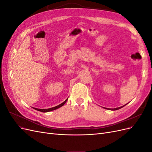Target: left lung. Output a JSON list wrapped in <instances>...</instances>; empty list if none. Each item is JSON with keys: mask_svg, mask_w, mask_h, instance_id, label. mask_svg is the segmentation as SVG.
I'll list each match as a JSON object with an SVG mask.
<instances>
[{"mask_svg": "<svg viewBox=\"0 0 152 152\" xmlns=\"http://www.w3.org/2000/svg\"><path fill=\"white\" fill-rule=\"evenodd\" d=\"M127 104H124V105H123V106H122V107H118V108H104V107H103V108H104V109H107V110H118V109H120V108H122V107H124V106H126Z\"/></svg>", "mask_w": 152, "mask_h": 152, "instance_id": "1", "label": "left lung"}]
</instances>
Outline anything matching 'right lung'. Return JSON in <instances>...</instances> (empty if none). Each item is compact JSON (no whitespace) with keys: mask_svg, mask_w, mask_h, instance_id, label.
Here are the masks:
<instances>
[{"mask_svg":"<svg viewBox=\"0 0 152 152\" xmlns=\"http://www.w3.org/2000/svg\"><path fill=\"white\" fill-rule=\"evenodd\" d=\"M68 98L65 101V102H63L62 103L59 104V105L56 106V107H53V108H48V109H39V108H34L35 110H37V111H39V112H44V113L45 112H49L53 111V110H56V109H58L59 108L61 107L62 106H63L64 104H65V103L66 102V101L68 100Z\"/></svg>","mask_w":152,"mask_h":152,"instance_id":"obj_1","label":"right lung"}]
</instances>
